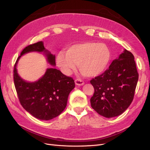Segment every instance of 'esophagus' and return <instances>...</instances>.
Segmentation results:
<instances>
[{
  "label": "esophagus",
  "mask_w": 150,
  "mask_h": 150,
  "mask_svg": "<svg viewBox=\"0 0 150 150\" xmlns=\"http://www.w3.org/2000/svg\"><path fill=\"white\" fill-rule=\"evenodd\" d=\"M74 81H75V84L78 86H83L84 84V81L81 79H75Z\"/></svg>",
  "instance_id": "esophagus-1"
}]
</instances>
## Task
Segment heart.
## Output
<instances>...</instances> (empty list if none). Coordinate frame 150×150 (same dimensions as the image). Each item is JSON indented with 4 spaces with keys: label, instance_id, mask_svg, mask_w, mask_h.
<instances>
[{
    "label": "heart",
    "instance_id": "b5f03b06",
    "mask_svg": "<svg viewBox=\"0 0 150 150\" xmlns=\"http://www.w3.org/2000/svg\"><path fill=\"white\" fill-rule=\"evenodd\" d=\"M111 59V52L106 44L85 42L74 44L65 52H59L56 63L66 74H71L78 65L81 73L94 77L106 70Z\"/></svg>",
    "mask_w": 150,
    "mask_h": 150
}]
</instances>
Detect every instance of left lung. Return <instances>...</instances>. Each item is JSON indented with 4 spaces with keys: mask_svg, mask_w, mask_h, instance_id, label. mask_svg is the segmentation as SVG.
<instances>
[{
    "mask_svg": "<svg viewBox=\"0 0 150 150\" xmlns=\"http://www.w3.org/2000/svg\"><path fill=\"white\" fill-rule=\"evenodd\" d=\"M138 76L134 56L125 49L107 70L90 81L94 89L91 107L108 118L121 115L133 100Z\"/></svg>",
    "mask_w": 150,
    "mask_h": 150,
    "instance_id": "left-lung-1",
    "label": "left lung"
}]
</instances>
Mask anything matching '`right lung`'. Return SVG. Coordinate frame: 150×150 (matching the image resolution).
<instances>
[{
    "instance_id": "1",
    "label": "right lung",
    "mask_w": 150,
    "mask_h": 150,
    "mask_svg": "<svg viewBox=\"0 0 150 150\" xmlns=\"http://www.w3.org/2000/svg\"><path fill=\"white\" fill-rule=\"evenodd\" d=\"M34 51L44 52L49 64L56 66V56L46 50L42 41L29 45L22 50L14 65L15 88L21 105L27 111L39 120H50L64 110L69 94L75 87L74 81L55 68H49L35 82L22 79L16 69L18 61L24 54Z\"/></svg>"
}]
</instances>
